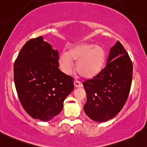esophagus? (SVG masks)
Returning <instances> with one entry per match:
<instances>
[{"label": "esophagus", "mask_w": 147, "mask_h": 147, "mask_svg": "<svg viewBox=\"0 0 147 147\" xmlns=\"http://www.w3.org/2000/svg\"><path fill=\"white\" fill-rule=\"evenodd\" d=\"M74 87H76V88L77 87H82V85L81 82L78 81V80H74Z\"/></svg>", "instance_id": "1"}]
</instances>
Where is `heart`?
<instances>
[{"instance_id":"b5f03b06","label":"heart","mask_w":147,"mask_h":147,"mask_svg":"<svg viewBox=\"0 0 147 147\" xmlns=\"http://www.w3.org/2000/svg\"><path fill=\"white\" fill-rule=\"evenodd\" d=\"M105 58L106 53L102 47L79 43L60 54L59 63L62 71L70 75L74 69V61H78L76 65L77 73L83 78H91L101 71Z\"/></svg>"}]
</instances>
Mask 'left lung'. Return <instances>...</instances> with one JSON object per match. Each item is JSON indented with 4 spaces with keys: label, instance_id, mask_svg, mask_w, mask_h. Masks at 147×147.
Returning <instances> with one entry per match:
<instances>
[{
    "label": "left lung",
    "instance_id": "1",
    "mask_svg": "<svg viewBox=\"0 0 147 147\" xmlns=\"http://www.w3.org/2000/svg\"><path fill=\"white\" fill-rule=\"evenodd\" d=\"M133 64L119 41L111 47L107 65L83 82L87 94L84 110L91 119L104 122L115 117L126 102L131 87Z\"/></svg>",
    "mask_w": 147,
    "mask_h": 147
}]
</instances>
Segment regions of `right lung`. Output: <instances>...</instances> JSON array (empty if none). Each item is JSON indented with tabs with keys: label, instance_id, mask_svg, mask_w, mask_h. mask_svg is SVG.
<instances>
[{
	"label": "right lung",
	"instance_id": "obj_1",
	"mask_svg": "<svg viewBox=\"0 0 147 147\" xmlns=\"http://www.w3.org/2000/svg\"><path fill=\"white\" fill-rule=\"evenodd\" d=\"M57 50L41 37L28 41L14 65L18 96L30 116L49 121L63 108L66 97L74 90L73 78L59 67Z\"/></svg>",
	"mask_w": 147,
	"mask_h": 147
}]
</instances>
